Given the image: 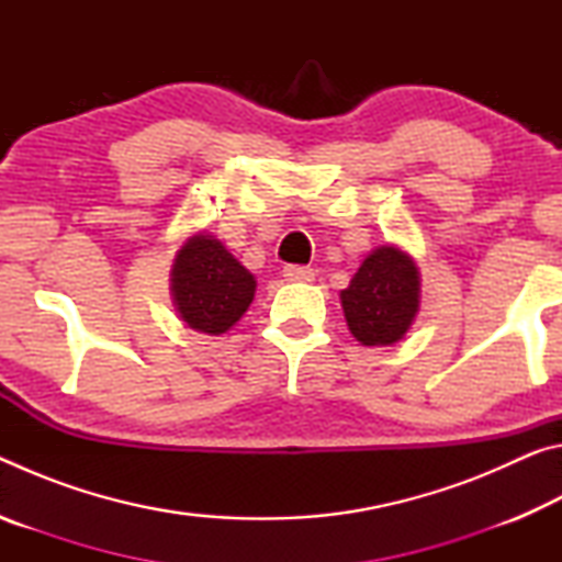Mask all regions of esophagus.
Returning <instances> with one entry per match:
<instances>
[{"mask_svg":"<svg viewBox=\"0 0 562 562\" xmlns=\"http://www.w3.org/2000/svg\"><path fill=\"white\" fill-rule=\"evenodd\" d=\"M282 278L288 282H312L315 280V270L300 268V265H288V268L282 270Z\"/></svg>","mask_w":562,"mask_h":562,"instance_id":"esophagus-1","label":"esophagus"}]
</instances>
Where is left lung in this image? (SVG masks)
<instances>
[{"label":"left lung","instance_id":"8db88e82","mask_svg":"<svg viewBox=\"0 0 562 562\" xmlns=\"http://www.w3.org/2000/svg\"><path fill=\"white\" fill-rule=\"evenodd\" d=\"M347 327L359 345L392 347L402 341L422 304L416 260L394 243L379 245L339 292Z\"/></svg>","mask_w":562,"mask_h":562}]
</instances>
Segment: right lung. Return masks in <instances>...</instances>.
Here are the masks:
<instances>
[{
	"instance_id": "right-lung-1",
	"label": "right lung",
	"mask_w": 562,
	"mask_h": 562,
	"mask_svg": "<svg viewBox=\"0 0 562 562\" xmlns=\"http://www.w3.org/2000/svg\"><path fill=\"white\" fill-rule=\"evenodd\" d=\"M258 280L217 240L198 231L176 250L170 297L186 327L221 337L233 329L255 300Z\"/></svg>"
}]
</instances>
